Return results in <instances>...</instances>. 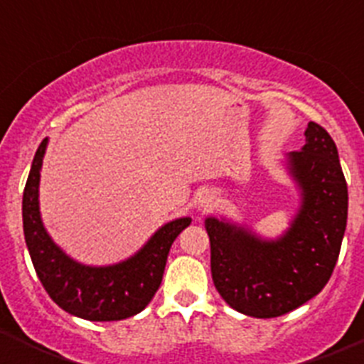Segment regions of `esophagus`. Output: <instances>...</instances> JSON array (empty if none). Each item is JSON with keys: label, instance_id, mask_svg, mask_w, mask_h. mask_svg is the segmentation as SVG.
I'll return each instance as SVG.
<instances>
[{"label": "esophagus", "instance_id": "obj_1", "mask_svg": "<svg viewBox=\"0 0 364 364\" xmlns=\"http://www.w3.org/2000/svg\"><path fill=\"white\" fill-rule=\"evenodd\" d=\"M213 204H215V200H213V195H210V193H205L204 195V198H202V202H200V208L202 210H210V208H213Z\"/></svg>", "mask_w": 364, "mask_h": 364}]
</instances>
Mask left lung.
I'll return each mask as SVG.
<instances>
[{
	"mask_svg": "<svg viewBox=\"0 0 364 364\" xmlns=\"http://www.w3.org/2000/svg\"><path fill=\"white\" fill-rule=\"evenodd\" d=\"M306 144L286 154V171L299 191V210L277 239L228 218L208 217L211 277L233 310L272 319L295 310L332 277L348 218V188L336 142L310 122Z\"/></svg>",
	"mask_w": 364,
	"mask_h": 364,
	"instance_id": "1",
	"label": "left lung"
}]
</instances>
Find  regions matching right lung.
Wrapping results in <instances>:
<instances>
[{
	"label": "right lung",
	"instance_id": "add662e5",
	"mask_svg": "<svg viewBox=\"0 0 364 364\" xmlns=\"http://www.w3.org/2000/svg\"><path fill=\"white\" fill-rule=\"evenodd\" d=\"M49 138L32 160L23 191V233L32 264L45 291L58 306L87 321H122L151 302L166 269L173 240L191 224L189 217L167 222L129 259L109 266L82 264L47 233L40 213V171Z\"/></svg>",
	"mask_w": 364,
	"mask_h": 364
}]
</instances>
